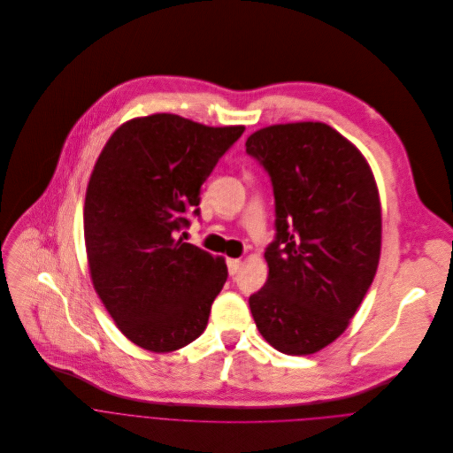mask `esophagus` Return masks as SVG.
<instances>
[{"label":"esophagus","instance_id":"esophagus-1","mask_svg":"<svg viewBox=\"0 0 453 453\" xmlns=\"http://www.w3.org/2000/svg\"><path fill=\"white\" fill-rule=\"evenodd\" d=\"M227 270H229V275H234L238 270H240V265L242 261L240 259H227Z\"/></svg>","mask_w":453,"mask_h":453}]
</instances>
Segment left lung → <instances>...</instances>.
Returning a JSON list of instances; mask_svg holds the SVG:
<instances>
[{
	"instance_id": "obj_1",
	"label": "left lung",
	"mask_w": 453,
	"mask_h": 453,
	"mask_svg": "<svg viewBox=\"0 0 453 453\" xmlns=\"http://www.w3.org/2000/svg\"><path fill=\"white\" fill-rule=\"evenodd\" d=\"M270 176L275 238L268 279L249 296L261 336L308 356L349 327L380 257V201L357 147L324 122L275 124L245 142Z\"/></svg>"
}]
</instances>
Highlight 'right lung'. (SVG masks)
Masks as SVG:
<instances>
[{"mask_svg":"<svg viewBox=\"0 0 453 453\" xmlns=\"http://www.w3.org/2000/svg\"><path fill=\"white\" fill-rule=\"evenodd\" d=\"M243 131L155 113L115 129L94 165L83 210L92 282L145 350L183 349L208 326L227 266L178 233L201 215L203 183Z\"/></svg>","mask_w":453,"mask_h":453,"instance_id":"1","label":"right lung"}]
</instances>
